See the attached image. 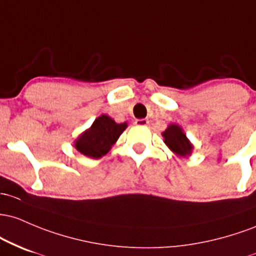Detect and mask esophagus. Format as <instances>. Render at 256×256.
<instances>
[{
    "label": "esophagus",
    "instance_id": "1",
    "mask_svg": "<svg viewBox=\"0 0 256 256\" xmlns=\"http://www.w3.org/2000/svg\"><path fill=\"white\" fill-rule=\"evenodd\" d=\"M136 124L138 127H145V126L148 124V120L146 118H140V120H136Z\"/></svg>",
    "mask_w": 256,
    "mask_h": 256
}]
</instances>
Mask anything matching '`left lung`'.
<instances>
[{
  "label": "left lung",
  "mask_w": 256,
  "mask_h": 256,
  "mask_svg": "<svg viewBox=\"0 0 256 256\" xmlns=\"http://www.w3.org/2000/svg\"><path fill=\"white\" fill-rule=\"evenodd\" d=\"M162 136L164 138L166 145L174 154L182 157L190 156L194 146H192L190 140L188 139L186 134L182 132V127H179L178 124L168 126V128L163 132Z\"/></svg>",
  "instance_id": "obj_1"
}]
</instances>
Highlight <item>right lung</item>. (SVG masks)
<instances>
[{
  "mask_svg": "<svg viewBox=\"0 0 256 256\" xmlns=\"http://www.w3.org/2000/svg\"><path fill=\"white\" fill-rule=\"evenodd\" d=\"M126 128V122L118 124L111 117L102 114L94 120L90 128L78 136L74 142V148L84 156L100 158L110 151Z\"/></svg>",
  "mask_w": 256,
  "mask_h": 256,
  "instance_id": "add662e5",
  "label": "right lung"
}]
</instances>
